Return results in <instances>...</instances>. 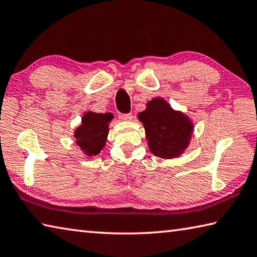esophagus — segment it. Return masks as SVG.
<instances>
[{
    "instance_id": "34e87169",
    "label": "esophagus",
    "mask_w": 257,
    "mask_h": 257,
    "mask_svg": "<svg viewBox=\"0 0 257 257\" xmlns=\"http://www.w3.org/2000/svg\"><path fill=\"white\" fill-rule=\"evenodd\" d=\"M119 119L121 121H129L133 119V114L132 113H119Z\"/></svg>"
}]
</instances>
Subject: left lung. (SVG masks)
Masks as SVG:
<instances>
[{
	"instance_id": "obj_1",
	"label": "left lung",
	"mask_w": 257,
	"mask_h": 257,
	"mask_svg": "<svg viewBox=\"0 0 257 257\" xmlns=\"http://www.w3.org/2000/svg\"><path fill=\"white\" fill-rule=\"evenodd\" d=\"M138 118L144 123L148 146L154 155L173 158L188 147L193 125L189 118L174 111L165 100L156 97L149 101Z\"/></svg>"
}]
</instances>
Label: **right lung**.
I'll list each match as a JSON object with an SVG mask.
<instances>
[{
  "mask_svg": "<svg viewBox=\"0 0 257 257\" xmlns=\"http://www.w3.org/2000/svg\"><path fill=\"white\" fill-rule=\"evenodd\" d=\"M111 113L86 112L82 118V125L75 130L74 137L86 156H95L104 147L109 133Z\"/></svg>",
  "mask_w": 257,
  "mask_h": 257,
  "instance_id": "obj_1",
  "label": "right lung"
}]
</instances>
